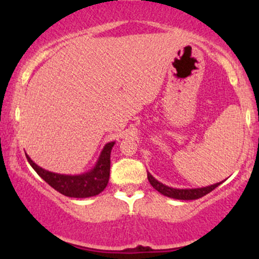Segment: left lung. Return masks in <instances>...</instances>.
I'll list each match as a JSON object with an SVG mask.
<instances>
[{
  "label": "left lung",
  "mask_w": 259,
  "mask_h": 259,
  "mask_svg": "<svg viewBox=\"0 0 259 259\" xmlns=\"http://www.w3.org/2000/svg\"><path fill=\"white\" fill-rule=\"evenodd\" d=\"M147 178L148 181H150L151 185L153 186V189H156L157 191L160 192L162 195L167 196V197L170 198H175V200H184V201H189V200H197V198L203 197L204 195L209 194L210 191L218 187L221 184L223 183H217L213 184V185L209 186H204V187H197V189H175V187H170L162 184L160 181H158L156 178H153L152 175L147 171Z\"/></svg>",
  "instance_id": "8db88e82"
}]
</instances>
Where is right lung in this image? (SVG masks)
Returning a JSON list of instances; mask_svg holds the SVG:
<instances>
[{
  "label": "right lung",
  "mask_w": 259,
  "mask_h": 259,
  "mask_svg": "<svg viewBox=\"0 0 259 259\" xmlns=\"http://www.w3.org/2000/svg\"><path fill=\"white\" fill-rule=\"evenodd\" d=\"M114 144L115 142L113 141L106 144L95 167L91 170L79 175L52 173L38 167L28 154H26V158L34 170L50 186L57 190L62 195L68 196V197L86 198L99 195L106 189L109 180V169H111V151Z\"/></svg>",
  "instance_id": "1"
}]
</instances>
